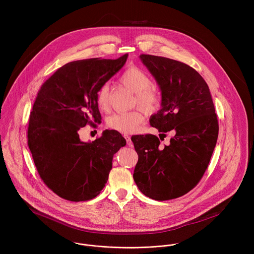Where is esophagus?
Instances as JSON below:
<instances>
[{
	"label": "esophagus",
	"instance_id": "34e87169",
	"mask_svg": "<svg viewBox=\"0 0 254 254\" xmlns=\"http://www.w3.org/2000/svg\"><path fill=\"white\" fill-rule=\"evenodd\" d=\"M124 138L126 139L127 145H129V146H132L133 143H132V141H131V137H130V136H128V135H125V136H124Z\"/></svg>",
	"mask_w": 254,
	"mask_h": 254
}]
</instances>
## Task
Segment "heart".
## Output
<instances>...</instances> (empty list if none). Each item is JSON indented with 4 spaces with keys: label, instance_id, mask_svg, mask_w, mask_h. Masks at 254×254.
Here are the masks:
<instances>
[{
    "label": "heart",
    "instance_id": "1",
    "mask_svg": "<svg viewBox=\"0 0 254 254\" xmlns=\"http://www.w3.org/2000/svg\"><path fill=\"white\" fill-rule=\"evenodd\" d=\"M121 83L136 93V102L146 111H152L160 104V95L158 91L151 86V79L148 74L139 67H130L126 69L120 77ZM109 86L103 85L96 97L98 108L107 111L109 109ZM144 121V114L140 109H134L128 112H117L112 114L107 125L109 129L122 134H131L137 130Z\"/></svg>",
    "mask_w": 254,
    "mask_h": 254
}]
</instances>
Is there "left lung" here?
Returning a JSON list of instances; mask_svg holds the SVG:
<instances>
[{
    "mask_svg": "<svg viewBox=\"0 0 254 254\" xmlns=\"http://www.w3.org/2000/svg\"><path fill=\"white\" fill-rule=\"evenodd\" d=\"M140 58L162 95V109L149 124L160 135L172 131L174 136L164 146L154 135L133 136L139 156L133 177L146 196L173 199L192 190L206 171L217 143V115L209 88L195 69L163 57L143 54Z\"/></svg>",
    "mask_w": 254,
    "mask_h": 254,
    "instance_id": "left-lung-1",
    "label": "left lung"
}]
</instances>
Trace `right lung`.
I'll use <instances>...</instances> for the list:
<instances>
[{"mask_svg": "<svg viewBox=\"0 0 254 254\" xmlns=\"http://www.w3.org/2000/svg\"><path fill=\"white\" fill-rule=\"evenodd\" d=\"M127 57L68 63L45 81L37 95L28 123V146L41 179L66 200L96 197L108 182L113 155L126 145L114 130H106L92 143L82 142L79 131L101 122L97 93L122 68Z\"/></svg>", "mask_w": 254, "mask_h": 254, "instance_id": "1", "label": "right lung"}]
</instances>
